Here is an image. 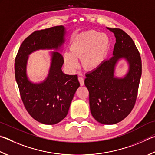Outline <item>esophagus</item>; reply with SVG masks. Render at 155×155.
<instances>
[{"label":"esophagus","mask_w":155,"mask_h":155,"mask_svg":"<svg viewBox=\"0 0 155 155\" xmlns=\"http://www.w3.org/2000/svg\"><path fill=\"white\" fill-rule=\"evenodd\" d=\"M78 81H79L81 86H83L84 84H85V83H84V78L83 77H78Z\"/></svg>","instance_id":"1"}]
</instances>
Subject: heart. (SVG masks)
Returning a JSON list of instances; mask_svg holds the SVG:
<instances>
[{
	"instance_id": "b5f03b06",
	"label": "heart",
	"mask_w": 155,
	"mask_h": 155,
	"mask_svg": "<svg viewBox=\"0 0 155 155\" xmlns=\"http://www.w3.org/2000/svg\"><path fill=\"white\" fill-rule=\"evenodd\" d=\"M108 49L109 39L105 35L95 31L83 32L72 40L70 53L64 55V62L69 68L75 69L78 66L77 58H79L84 68L94 70L102 65Z\"/></svg>"
}]
</instances>
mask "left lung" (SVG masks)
Masks as SVG:
<instances>
[{"mask_svg": "<svg viewBox=\"0 0 155 155\" xmlns=\"http://www.w3.org/2000/svg\"><path fill=\"white\" fill-rule=\"evenodd\" d=\"M107 28L116 37L113 56L86 74L85 85L89 90L92 116L102 124L112 125L123 120L134 108L142 75V60L127 34L119 28ZM122 58L128 61L129 71L124 78H117L115 66Z\"/></svg>", "mask_w": 155, "mask_h": 155, "instance_id": "8db88e82", "label": "left lung"}]
</instances>
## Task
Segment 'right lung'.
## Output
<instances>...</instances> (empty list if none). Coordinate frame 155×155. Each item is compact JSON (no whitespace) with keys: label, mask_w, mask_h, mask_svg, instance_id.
<instances>
[{"label":"right lung","mask_w":155,"mask_h":155,"mask_svg":"<svg viewBox=\"0 0 155 155\" xmlns=\"http://www.w3.org/2000/svg\"><path fill=\"white\" fill-rule=\"evenodd\" d=\"M63 26L37 30L21 43L15 60V76L21 100L33 119L45 125H54L66 117L72 100L79 87L77 75L66 74L61 70L64 58L51 53L49 74L43 82L33 83L26 74L28 58L39 49H59L64 43Z\"/></svg>","instance_id":"right-lung-1"}]
</instances>
